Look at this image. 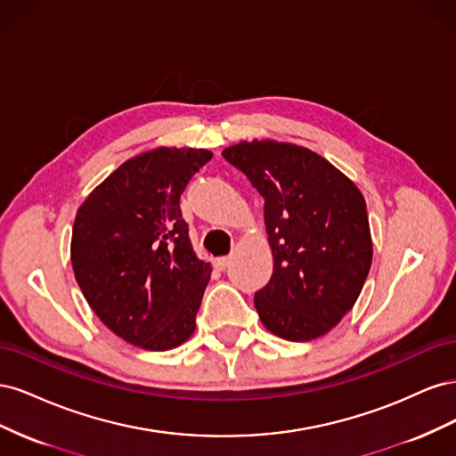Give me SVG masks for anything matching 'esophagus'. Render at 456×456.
<instances>
[{
	"label": "esophagus",
	"instance_id": "34e87169",
	"mask_svg": "<svg viewBox=\"0 0 456 456\" xmlns=\"http://www.w3.org/2000/svg\"><path fill=\"white\" fill-rule=\"evenodd\" d=\"M213 265L216 270H226L230 265H232V256H220V258H215Z\"/></svg>",
	"mask_w": 456,
	"mask_h": 456
}]
</instances>
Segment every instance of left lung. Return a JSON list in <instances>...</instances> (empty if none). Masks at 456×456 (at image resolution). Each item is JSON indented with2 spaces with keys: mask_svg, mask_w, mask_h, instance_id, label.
<instances>
[{
  "mask_svg": "<svg viewBox=\"0 0 456 456\" xmlns=\"http://www.w3.org/2000/svg\"><path fill=\"white\" fill-rule=\"evenodd\" d=\"M265 198L273 273L255 295L262 325L305 342L333 329L360 297L372 260L362 191L315 151L253 141L223 150Z\"/></svg>",
  "mask_w": 456,
  "mask_h": 456,
  "instance_id": "obj_1",
  "label": "left lung"
}]
</instances>
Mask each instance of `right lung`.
I'll list each match as a JSON object with an SVG mask.
<instances>
[{"mask_svg": "<svg viewBox=\"0 0 456 456\" xmlns=\"http://www.w3.org/2000/svg\"><path fill=\"white\" fill-rule=\"evenodd\" d=\"M211 158L203 148L144 151L77 209L76 281L101 322L133 346L165 352L194 333L211 265L191 249L181 194Z\"/></svg>", "mask_w": 456, "mask_h": 456, "instance_id": "add662e5", "label": "right lung"}]
</instances>
